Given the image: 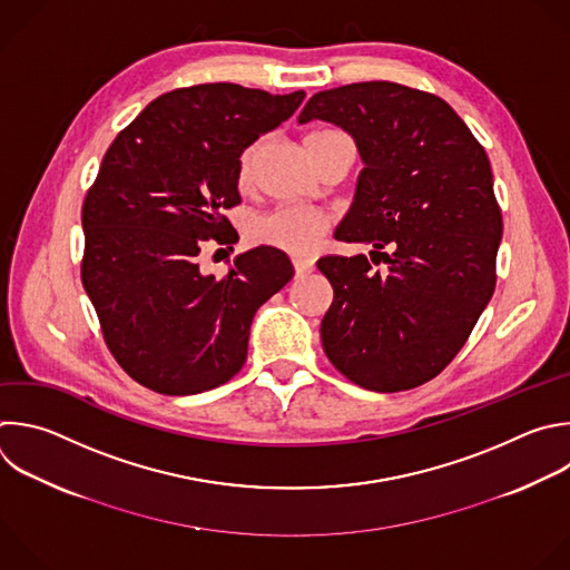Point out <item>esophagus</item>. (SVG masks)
Here are the masks:
<instances>
[{"instance_id": "obj_1", "label": "esophagus", "mask_w": 570, "mask_h": 570, "mask_svg": "<svg viewBox=\"0 0 570 570\" xmlns=\"http://www.w3.org/2000/svg\"><path fill=\"white\" fill-rule=\"evenodd\" d=\"M293 266H295V275L297 277H304L313 271V262L311 259H293Z\"/></svg>"}]
</instances>
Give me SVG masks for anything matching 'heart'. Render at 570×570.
I'll use <instances>...</instances> for the list:
<instances>
[{
  "label": "heart",
  "instance_id": "heart-1",
  "mask_svg": "<svg viewBox=\"0 0 570 570\" xmlns=\"http://www.w3.org/2000/svg\"><path fill=\"white\" fill-rule=\"evenodd\" d=\"M328 134V131H317ZM313 136V134H311ZM257 145H250L239 156V180L248 183L255 169ZM326 230V219L304 206H284L273 213L259 215L250 222L248 235L255 244L279 248L291 255H311Z\"/></svg>",
  "mask_w": 570,
  "mask_h": 570
}]
</instances>
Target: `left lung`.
<instances>
[{
	"label": "left lung",
	"mask_w": 570,
	"mask_h": 570,
	"mask_svg": "<svg viewBox=\"0 0 570 570\" xmlns=\"http://www.w3.org/2000/svg\"><path fill=\"white\" fill-rule=\"evenodd\" d=\"M297 120L355 140L364 167L335 239L389 264L317 259L333 286L324 353L362 390H414L452 362L494 293L503 222L488 154L445 100L385 80L320 91Z\"/></svg>",
	"instance_id": "left-lung-1"
}]
</instances>
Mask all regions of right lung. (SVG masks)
<instances>
[{
    "mask_svg": "<svg viewBox=\"0 0 570 570\" xmlns=\"http://www.w3.org/2000/svg\"><path fill=\"white\" fill-rule=\"evenodd\" d=\"M304 91L273 96L233 82L151 100L107 149L82 206V286L105 342L142 387L165 396L215 390L244 366L257 308L295 275L286 253L257 246L224 277L199 268L239 199V156L288 120Z\"/></svg>",
    "mask_w": 570,
    "mask_h": 570,
    "instance_id": "add662e5",
    "label": "right lung"
}]
</instances>
